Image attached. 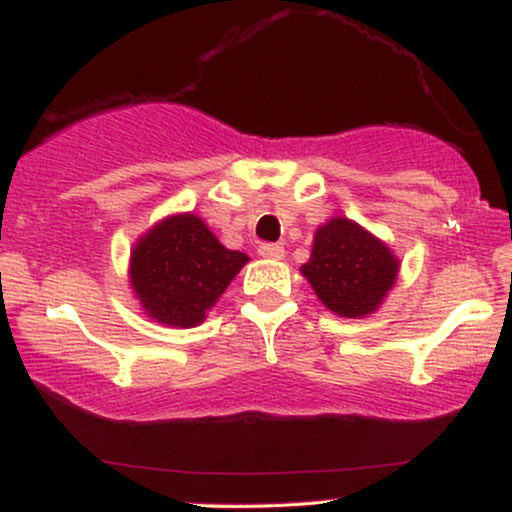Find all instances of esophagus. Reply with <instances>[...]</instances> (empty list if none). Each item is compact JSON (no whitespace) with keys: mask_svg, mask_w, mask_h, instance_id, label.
Returning <instances> with one entry per match:
<instances>
[{"mask_svg":"<svg viewBox=\"0 0 512 512\" xmlns=\"http://www.w3.org/2000/svg\"><path fill=\"white\" fill-rule=\"evenodd\" d=\"M258 254L263 258H273V261H280L285 256V246L282 244H261L258 246Z\"/></svg>","mask_w":512,"mask_h":512,"instance_id":"34e87169","label":"esophagus"}]
</instances>
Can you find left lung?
<instances>
[{
    "label": "left lung",
    "mask_w": 512,
    "mask_h": 512,
    "mask_svg": "<svg viewBox=\"0 0 512 512\" xmlns=\"http://www.w3.org/2000/svg\"><path fill=\"white\" fill-rule=\"evenodd\" d=\"M301 273L332 313L363 318L375 313L399 275V258L382 239L349 218H332L313 237Z\"/></svg>",
    "instance_id": "1"
}]
</instances>
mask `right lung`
Returning <instances> with one entry per match:
<instances>
[{
  "label": "right lung",
  "mask_w": 512,
  "mask_h": 512,
  "mask_svg": "<svg viewBox=\"0 0 512 512\" xmlns=\"http://www.w3.org/2000/svg\"><path fill=\"white\" fill-rule=\"evenodd\" d=\"M249 256L218 242L194 213L163 218L130 254V285L149 318L194 327L235 280Z\"/></svg>",
  "instance_id": "obj_1"
}]
</instances>
